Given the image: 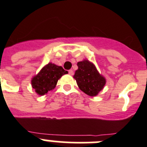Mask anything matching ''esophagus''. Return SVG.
<instances>
[{
  "mask_svg": "<svg viewBox=\"0 0 147 147\" xmlns=\"http://www.w3.org/2000/svg\"><path fill=\"white\" fill-rule=\"evenodd\" d=\"M69 75H74V72L72 69H70V70H69Z\"/></svg>",
  "mask_w": 147,
  "mask_h": 147,
  "instance_id": "1",
  "label": "esophagus"
}]
</instances>
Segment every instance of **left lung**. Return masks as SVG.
Instances as JSON below:
<instances>
[{"label":"left lung","instance_id":"1","mask_svg":"<svg viewBox=\"0 0 147 147\" xmlns=\"http://www.w3.org/2000/svg\"><path fill=\"white\" fill-rule=\"evenodd\" d=\"M78 69L73 78L79 88L87 95L95 96L103 89L106 79L98 72L96 66L87 59L78 62Z\"/></svg>","mask_w":147,"mask_h":147}]
</instances>
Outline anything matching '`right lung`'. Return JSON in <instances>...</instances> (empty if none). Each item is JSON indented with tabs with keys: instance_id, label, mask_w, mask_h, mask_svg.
<instances>
[{
	"instance_id": "add662e5",
	"label": "right lung",
	"mask_w": 147,
	"mask_h": 147,
	"mask_svg": "<svg viewBox=\"0 0 147 147\" xmlns=\"http://www.w3.org/2000/svg\"><path fill=\"white\" fill-rule=\"evenodd\" d=\"M67 73L68 72L61 66L50 62L41 69L39 73L33 77L31 81V86L38 95L43 96L53 90L58 80Z\"/></svg>"
}]
</instances>
